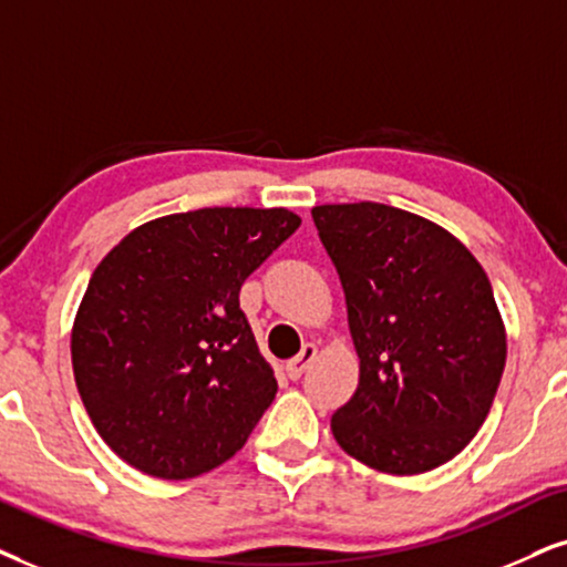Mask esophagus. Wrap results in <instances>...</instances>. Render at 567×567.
<instances>
[{"instance_id": "esophagus-1", "label": "esophagus", "mask_w": 567, "mask_h": 567, "mask_svg": "<svg viewBox=\"0 0 567 567\" xmlns=\"http://www.w3.org/2000/svg\"><path fill=\"white\" fill-rule=\"evenodd\" d=\"M313 358H317V348H313V346H303V350H300L296 358H290L288 367H285V369H288V377L292 379V382H298V379L303 377V371L311 367Z\"/></svg>"}]
</instances>
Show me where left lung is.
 <instances>
[{
    "label": "left lung",
    "mask_w": 567,
    "mask_h": 567,
    "mask_svg": "<svg viewBox=\"0 0 567 567\" xmlns=\"http://www.w3.org/2000/svg\"><path fill=\"white\" fill-rule=\"evenodd\" d=\"M348 306L361 377L337 408L346 453L386 474L453 461L489 413L505 369V327L489 279L463 243L395 206L311 209Z\"/></svg>",
    "instance_id": "1"
}]
</instances>
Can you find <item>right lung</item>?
<instances>
[{
	"label": "right lung",
	"mask_w": 567,
	"mask_h": 567,
	"mask_svg": "<svg viewBox=\"0 0 567 567\" xmlns=\"http://www.w3.org/2000/svg\"><path fill=\"white\" fill-rule=\"evenodd\" d=\"M300 227L214 206L146 221L104 256L73 327V371L102 440L133 468L193 478L238 453L277 395L240 288Z\"/></svg>",
	"instance_id": "add662e5"
}]
</instances>
